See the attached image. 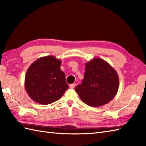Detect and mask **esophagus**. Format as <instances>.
Returning a JSON list of instances; mask_svg holds the SVG:
<instances>
[{
	"instance_id": "esophagus-1",
	"label": "esophagus",
	"mask_w": 146,
	"mask_h": 146,
	"mask_svg": "<svg viewBox=\"0 0 146 146\" xmlns=\"http://www.w3.org/2000/svg\"><path fill=\"white\" fill-rule=\"evenodd\" d=\"M75 86H76L75 83H73V84H71V85H70V87L71 88H74L75 87Z\"/></svg>"
}]
</instances>
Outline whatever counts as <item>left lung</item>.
<instances>
[{
    "label": "left lung",
    "instance_id": "left-lung-1",
    "mask_svg": "<svg viewBox=\"0 0 146 146\" xmlns=\"http://www.w3.org/2000/svg\"><path fill=\"white\" fill-rule=\"evenodd\" d=\"M119 87L117 71L106 61L97 58L86 63L84 78L75 91L85 104L98 107L112 100Z\"/></svg>",
    "mask_w": 146,
    "mask_h": 146
}]
</instances>
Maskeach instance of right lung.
<instances>
[{"label": "right lung", "instance_id": "1", "mask_svg": "<svg viewBox=\"0 0 146 146\" xmlns=\"http://www.w3.org/2000/svg\"><path fill=\"white\" fill-rule=\"evenodd\" d=\"M61 61L53 56L41 57L30 65L25 76L26 91L29 97L42 105L58 100L68 88Z\"/></svg>", "mask_w": 146, "mask_h": 146}]
</instances>
